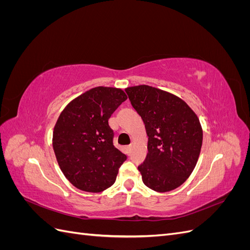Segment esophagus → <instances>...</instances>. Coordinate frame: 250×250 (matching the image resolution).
Listing matches in <instances>:
<instances>
[{
    "label": "esophagus",
    "mask_w": 250,
    "mask_h": 250,
    "mask_svg": "<svg viewBox=\"0 0 250 250\" xmlns=\"http://www.w3.org/2000/svg\"><path fill=\"white\" fill-rule=\"evenodd\" d=\"M126 149H127V151H128V153H130V152H131V150H132V145L127 146V147H126Z\"/></svg>",
    "instance_id": "esophagus-1"
}]
</instances>
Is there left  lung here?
<instances>
[{
  "label": "left lung",
  "instance_id": "1",
  "mask_svg": "<svg viewBox=\"0 0 250 250\" xmlns=\"http://www.w3.org/2000/svg\"><path fill=\"white\" fill-rule=\"evenodd\" d=\"M125 90L148 135V153L139 166L143 183L160 193L175 190L198 162L203 133L197 115L166 90L145 84Z\"/></svg>",
  "mask_w": 250,
  "mask_h": 250
}]
</instances>
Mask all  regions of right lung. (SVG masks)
Returning a JSON list of instances; mask_svg holds the SVG:
<instances>
[{
    "instance_id": "1",
    "label": "right lung",
    "mask_w": 250,
    "mask_h": 250,
    "mask_svg": "<svg viewBox=\"0 0 250 250\" xmlns=\"http://www.w3.org/2000/svg\"><path fill=\"white\" fill-rule=\"evenodd\" d=\"M127 99L123 89L97 86L73 99L53 130L60 170L81 191L100 193L115 184L126 155L113 145L108 120Z\"/></svg>"
}]
</instances>
